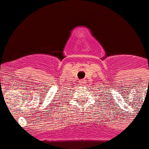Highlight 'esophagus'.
<instances>
[{
  "label": "esophagus",
  "mask_w": 149,
  "mask_h": 149,
  "mask_svg": "<svg viewBox=\"0 0 149 149\" xmlns=\"http://www.w3.org/2000/svg\"><path fill=\"white\" fill-rule=\"evenodd\" d=\"M84 81H85V80H84V79H81V80L79 81V83H80V84L84 83Z\"/></svg>",
  "instance_id": "1"
}]
</instances>
